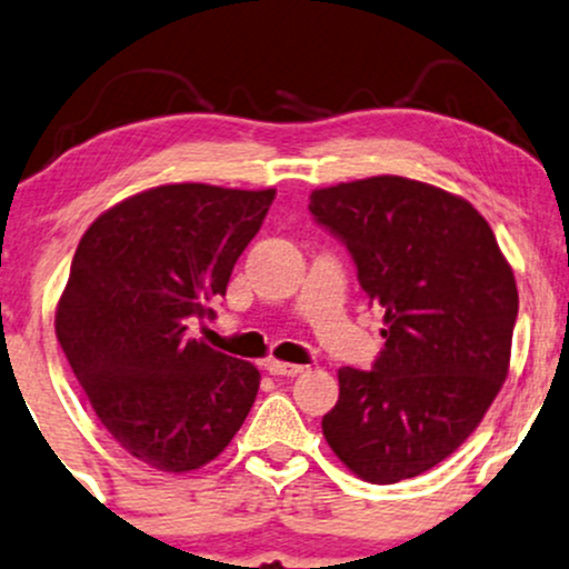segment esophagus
Masks as SVG:
<instances>
[{"instance_id":"1","label":"esophagus","mask_w":569,"mask_h":569,"mask_svg":"<svg viewBox=\"0 0 569 569\" xmlns=\"http://www.w3.org/2000/svg\"><path fill=\"white\" fill-rule=\"evenodd\" d=\"M266 371L273 377H298L300 371H303V367H300V363H287V361L271 359V361H266Z\"/></svg>"}]
</instances>
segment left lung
Masks as SVG:
<instances>
[{"label": "left lung", "mask_w": 569, "mask_h": 569, "mask_svg": "<svg viewBox=\"0 0 569 569\" xmlns=\"http://www.w3.org/2000/svg\"><path fill=\"white\" fill-rule=\"evenodd\" d=\"M308 210L346 242L385 313L380 359L338 371L340 398L321 430L361 480L417 478L465 443L507 380L515 271L478 210L425 181L313 189Z\"/></svg>", "instance_id": "obj_1"}]
</instances>
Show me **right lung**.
Wrapping results in <instances>:
<instances>
[{"mask_svg":"<svg viewBox=\"0 0 569 569\" xmlns=\"http://www.w3.org/2000/svg\"><path fill=\"white\" fill-rule=\"evenodd\" d=\"M277 189L163 184L83 231L54 332L104 430L160 472H192L231 443L261 375L187 338L213 313Z\"/></svg>","mask_w":569,"mask_h":569,"instance_id":"1","label":"right lung"}]
</instances>
